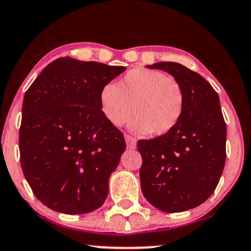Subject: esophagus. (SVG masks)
Returning a JSON list of instances; mask_svg holds the SVG:
<instances>
[{
  "label": "esophagus",
  "mask_w": 251,
  "mask_h": 251,
  "mask_svg": "<svg viewBox=\"0 0 251 251\" xmlns=\"http://www.w3.org/2000/svg\"><path fill=\"white\" fill-rule=\"evenodd\" d=\"M125 141L128 149H134L136 147V139L133 138V136L125 134Z\"/></svg>",
  "instance_id": "esophagus-1"
}]
</instances>
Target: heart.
I'll list each match as a JSON object with an SVG mask.
<instances>
[{"label": "heart", "instance_id": "b5f03b06", "mask_svg": "<svg viewBox=\"0 0 251 251\" xmlns=\"http://www.w3.org/2000/svg\"><path fill=\"white\" fill-rule=\"evenodd\" d=\"M100 110L113 126H123L131 115L134 132L160 136L173 131L182 118L185 95L176 78L155 69L135 68L118 83L100 90Z\"/></svg>", "mask_w": 251, "mask_h": 251}]
</instances>
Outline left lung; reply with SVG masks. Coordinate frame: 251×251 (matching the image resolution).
Returning <instances> with one entry per match:
<instances>
[{
    "label": "left lung",
    "mask_w": 251,
    "mask_h": 251,
    "mask_svg": "<svg viewBox=\"0 0 251 251\" xmlns=\"http://www.w3.org/2000/svg\"><path fill=\"white\" fill-rule=\"evenodd\" d=\"M147 67L173 75L185 95L176 127L136 144L145 198L158 210L177 213L202 204L217 188L226 162V123L217 91L198 73L177 62Z\"/></svg>",
    "instance_id": "obj_1"
}]
</instances>
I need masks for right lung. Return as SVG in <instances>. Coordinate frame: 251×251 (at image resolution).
<instances>
[{
  "label": "right lung",
  "instance_id": "add662e5",
  "mask_svg": "<svg viewBox=\"0 0 251 251\" xmlns=\"http://www.w3.org/2000/svg\"><path fill=\"white\" fill-rule=\"evenodd\" d=\"M125 69L66 56L47 65L25 93L21 166L50 210L84 214L105 201L126 144L103 116L100 94Z\"/></svg>",
  "mask_w": 251,
  "mask_h": 251
}]
</instances>
